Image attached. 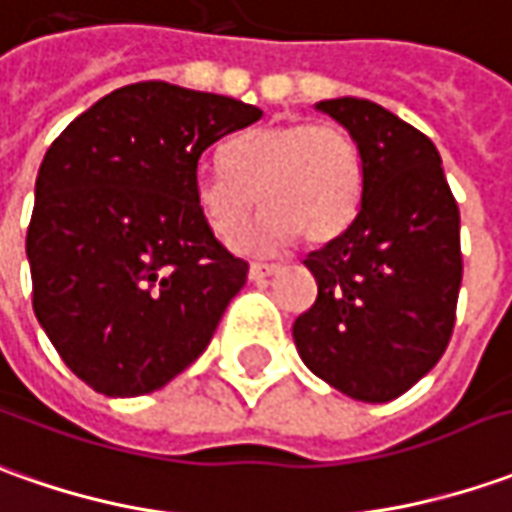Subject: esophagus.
I'll list each match as a JSON object with an SVG mask.
<instances>
[{
  "instance_id": "34e87169",
  "label": "esophagus",
  "mask_w": 512,
  "mask_h": 512,
  "mask_svg": "<svg viewBox=\"0 0 512 512\" xmlns=\"http://www.w3.org/2000/svg\"><path fill=\"white\" fill-rule=\"evenodd\" d=\"M283 266H277V263H252L249 266V280H266L271 274H280Z\"/></svg>"
}]
</instances>
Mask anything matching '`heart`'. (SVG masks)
<instances>
[{
    "mask_svg": "<svg viewBox=\"0 0 512 512\" xmlns=\"http://www.w3.org/2000/svg\"><path fill=\"white\" fill-rule=\"evenodd\" d=\"M364 187L361 151L336 123H274L243 131L224 148V168H201L196 207L215 238L232 241L263 207L246 246L274 249L297 235L319 246L356 218Z\"/></svg>",
    "mask_w": 512,
    "mask_h": 512,
    "instance_id": "obj_1",
    "label": "heart"
}]
</instances>
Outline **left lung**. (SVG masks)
I'll return each instance as SVG.
<instances>
[{
	"mask_svg": "<svg viewBox=\"0 0 512 512\" xmlns=\"http://www.w3.org/2000/svg\"><path fill=\"white\" fill-rule=\"evenodd\" d=\"M316 109L356 139L364 187L353 224L302 260L319 294L297 316L294 344L347 398L387 403L446 353L462 283L460 207L426 134L358 97Z\"/></svg>",
	"mask_w": 512,
	"mask_h": 512,
	"instance_id": "left-lung-1",
	"label": "left lung"
}]
</instances>
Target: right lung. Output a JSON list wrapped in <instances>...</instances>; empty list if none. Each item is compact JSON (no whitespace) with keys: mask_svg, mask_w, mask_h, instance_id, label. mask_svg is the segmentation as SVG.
<instances>
[{"mask_svg":"<svg viewBox=\"0 0 512 512\" xmlns=\"http://www.w3.org/2000/svg\"><path fill=\"white\" fill-rule=\"evenodd\" d=\"M263 111L165 81L114 89L44 154L27 227L33 311L95 392L134 398L196 361L249 263L196 207L198 159Z\"/></svg>","mask_w":512,"mask_h":512,"instance_id":"obj_1","label":"right lung"}]
</instances>
